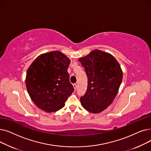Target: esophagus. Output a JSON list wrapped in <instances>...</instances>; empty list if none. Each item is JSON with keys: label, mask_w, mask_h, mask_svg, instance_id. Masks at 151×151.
Instances as JSON below:
<instances>
[{"label": "esophagus", "mask_w": 151, "mask_h": 151, "mask_svg": "<svg viewBox=\"0 0 151 151\" xmlns=\"http://www.w3.org/2000/svg\"><path fill=\"white\" fill-rule=\"evenodd\" d=\"M73 87H74V89H75V90H76V88H77V84H76V83H75V84H73Z\"/></svg>", "instance_id": "34e87169"}]
</instances>
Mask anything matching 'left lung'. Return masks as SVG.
Instances as JSON below:
<instances>
[{"label": "left lung", "mask_w": 151, "mask_h": 151, "mask_svg": "<svg viewBox=\"0 0 151 151\" xmlns=\"http://www.w3.org/2000/svg\"><path fill=\"white\" fill-rule=\"evenodd\" d=\"M79 61L88 79L81 104L89 112L99 113L111 104L118 92L122 80L121 66L111 54L98 50Z\"/></svg>", "instance_id": "left-lung-1"}]
</instances>
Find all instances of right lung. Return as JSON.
Returning <instances> with one entry per match:
<instances>
[{
  "label": "right lung",
  "mask_w": 151,
  "mask_h": 151,
  "mask_svg": "<svg viewBox=\"0 0 151 151\" xmlns=\"http://www.w3.org/2000/svg\"><path fill=\"white\" fill-rule=\"evenodd\" d=\"M70 59L59 51L42 54L29 67L26 79L32 100L46 112L62 108L74 91L67 71Z\"/></svg>",
  "instance_id": "1"
}]
</instances>
